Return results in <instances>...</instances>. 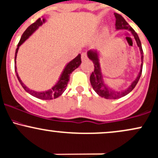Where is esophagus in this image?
<instances>
[{"mask_svg": "<svg viewBox=\"0 0 158 158\" xmlns=\"http://www.w3.org/2000/svg\"><path fill=\"white\" fill-rule=\"evenodd\" d=\"M88 59V55L86 52H82V60L84 61V60H86Z\"/></svg>", "mask_w": 158, "mask_h": 158, "instance_id": "esophagus-1", "label": "esophagus"}]
</instances>
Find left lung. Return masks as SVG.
<instances>
[{
	"mask_svg": "<svg viewBox=\"0 0 158 158\" xmlns=\"http://www.w3.org/2000/svg\"><path fill=\"white\" fill-rule=\"evenodd\" d=\"M115 14L116 21H115V28L117 30H124L130 31L131 34H133V37H134L135 40H136V44H137L138 47L139 48L140 53H141V67H140V71L137 77L136 78L133 82L131 83V85L128 87L127 89L124 90V91H115V90L112 89V88L109 87L104 82L103 80V74H102L101 68H100V60H99V54L96 50H89L88 52V57L90 60H91L94 63V70L92 72L91 76H90V82H91V86H92L93 89L94 90L99 96L104 98L106 99H110V100H114V99H118L122 97H124L127 95L132 90L135 88L136 84L138 83V81L139 80L140 76L142 74V70H143V48H142L141 42L139 38L138 34L135 32L132 27L129 25V24L126 22L125 19L121 16V15L118 14V13H114Z\"/></svg>",
	"mask_w": 158,
	"mask_h": 158,
	"instance_id": "obj_1",
	"label": "left lung"
}]
</instances>
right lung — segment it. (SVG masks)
I'll return each mask as SVG.
<instances>
[{
  "instance_id": "add662e5",
  "label": "right lung",
  "mask_w": 158,
  "mask_h": 158,
  "mask_svg": "<svg viewBox=\"0 0 158 158\" xmlns=\"http://www.w3.org/2000/svg\"><path fill=\"white\" fill-rule=\"evenodd\" d=\"M46 22V19L44 18H40L36 21L34 23L31 24V25L26 29L25 32L22 34V37H21L19 43H18V46H17V48L15 50V73H16V76L18 78L19 81L21 85L23 87L24 89L27 91V93L30 94L32 96L35 97V98L41 99V100H52V99H55L58 97L60 96L66 90V87L67 85V83H68V81L70 80V73H72V72L73 70H75L76 68L79 67L82 63V60H81V55L79 54L74 59H73L71 61L69 62L67 65H66L65 68L64 69L63 72H62L61 75H60V77L59 80L58 81V82L53 86L51 89L48 90V91H33V90H30L25 85H24V83L22 82L20 77L18 75V73L16 71V66H15V60H16V56L17 53H18V50L19 48V46L22 44L40 26L43 25L44 22Z\"/></svg>"
}]
</instances>
